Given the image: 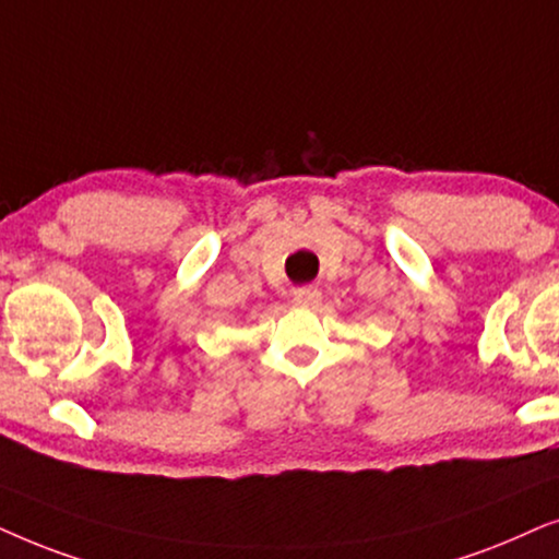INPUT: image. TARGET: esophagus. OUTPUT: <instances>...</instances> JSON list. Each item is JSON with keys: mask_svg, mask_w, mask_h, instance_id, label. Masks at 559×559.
<instances>
[{"mask_svg": "<svg viewBox=\"0 0 559 559\" xmlns=\"http://www.w3.org/2000/svg\"><path fill=\"white\" fill-rule=\"evenodd\" d=\"M319 299H322V292H319L317 286H304L294 292V301L299 304V307H317Z\"/></svg>", "mask_w": 559, "mask_h": 559, "instance_id": "esophagus-1", "label": "esophagus"}]
</instances>
